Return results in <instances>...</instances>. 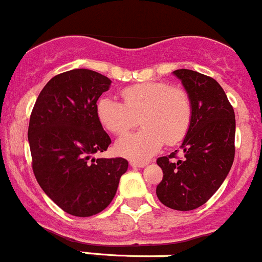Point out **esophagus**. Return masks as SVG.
<instances>
[{"label": "esophagus", "mask_w": 262, "mask_h": 262, "mask_svg": "<svg viewBox=\"0 0 262 262\" xmlns=\"http://www.w3.org/2000/svg\"><path fill=\"white\" fill-rule=\"evenodd\" d=\"M130 165L132 166V167H145L146 165V162H139V161H134V160H132V161H130Z\"/></svg>", "instance_id": "34e87169"}]
</instances>
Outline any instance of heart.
I'll return each instance as SVG.
<instances>
[{"label": "heart", "instance_id": "obj_1", "mask_svg": "<svg viewBox=\"0 0 262 262\" xmlns=\"http://www.w3.org/2000/svg\"><path fill=\"white\" fill-rule=\"evenodd\" d=\"M123 103L114 97L98 98L96 115L101 125L115 135L125 134L141 119L142 130L120 137L116 152L134 161H145L164 143L175 145L186 136L192 120V103L184 89L166 82H143L121 91Z\"/></svg>", "mask_w": 262, "mask_h": 262}]
</instances>
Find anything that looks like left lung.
Listing matches in <instances>:
<instances>
[{"instance_id":"left-lung-1","label":"left lung","mask_w":262,"mask_h":262,"mask_svg":"<svg viewBox=\"0 0 262 262\" xmlns=\"http://www.w3.org/2000/svg\"><path fill=\"white\" fill-rule=\"evenodd\" d=\"M192 103V120L181 148L157 159L164 177L156 195L165 206L179 211L204 205L229 175L235 157V112L216 80L192 70H176Z\"/></svg>"}]
</instances>
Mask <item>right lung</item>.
<instances>
[{"mask_svg": "<svg viewBox=\"0 0 262 262\" xmlns=\"http://www.w3.org/2000/svg\"><path fill=\"white\" fill-rule=\"evenodd\" d=\"M110 86L111 80L96 71L63 72L42 89L30 117L36 180L58 207L78 217L105 210L128 167L122 157H92L111 143L96 115L97 100Z\"/></svg>", "mask_w": 262, "mask_h": 262, "instance_id": "1", "label": "right lung"}]
</instances>
